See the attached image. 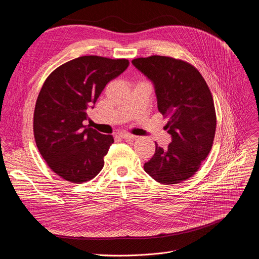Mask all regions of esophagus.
<instances>
[{
    "instance_id": "1",
    "label": "esophagus",
    "mask_w": 259,
    "mask_h": 259,
    "mask_svg": "<svg viewBox=\"0 0 259 259\" xmlns=\"http://www.w3.org/2000/svg\"><path fill=\"white\" fill-rule=\"evenodd\" d=\"M119 137H121L122 139H134V138H136V136H134V135H132V134H128V133H120Z\"/></svg>"
}]
</instances>
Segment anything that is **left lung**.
<instances>
[{"label": "left lung", "instance_id": "left-lung-1", "mask_svg": "<svg viewBox=\"0 0 259 259\" xmlns=\"http://www.w3.org/2000/svg\"><path fill=\"white\" fill-rule=\"evenodd\" d=\"M132 64L152 81L157 108L169 119L164 128L171 135L167 149L155 142L144 171L164 185L188 180L212 147L217 120L210 90L200 72L183 60L153 55Z\"/></svg>", "mask_w": 259, "mask_h": 259}]
</instances>
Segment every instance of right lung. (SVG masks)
<instances>
[{
    "label": "right lung",
    "mask_w": 259,
    "mask_h": 259,
    "mask_svg": "<svg viewBox=\"0 0 259 259\" xmlns=\"http://www.w3.org/2000/svg\"><path fill=\"white\" fill-rule=\"evenodd\" d=\"M128 65L127 59L81 56L46 79L35 106L34 135L41 156L60 178L80 184L102 170L113 138L82 122L107 82Z\"/></svg>",
    "instance_id": "1"
}]
</instances>
